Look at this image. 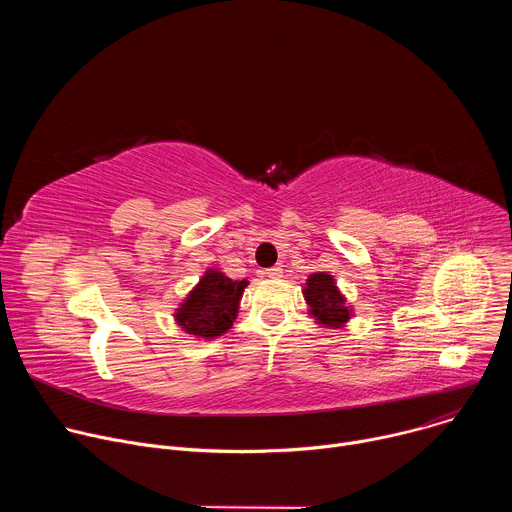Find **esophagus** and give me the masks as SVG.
I'll return each mask as SVG.
<instances>
[{"label":"esophagus","mask_w":512,"mask_h":512,"mask_svg":"<svg viewBox=\"0 0 512 512\" xmlns=\"http://www.w3.org/2000/svg\"><path fill=\"white\" fill-rule=\"evenodd\" d=\"M283 275V269L281 267H271V269H265V277L269 279H279Z\"/></svg>","instance_id":"obj_1"}]
</instances>
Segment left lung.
<instances>
[{
	"instance_id": "left-lung-1",
	"label": "left lung",
	"mask_w": 512,
	"mask_h": 512,
	"mask_svg": "<svg viewBox=\"0 0 512 512\" xmlns=\"http://www.w3.org/2000/svg\"><path fill=\"white\" fill-rule=\"evenodd\" d=\"M304 298L310 306L308 312L318 320V324L326 328H342L352 316V310L346 306V300L338 291L334 277L324 271L312 273L308 277Z\"/></svg>"
}]
</instances>
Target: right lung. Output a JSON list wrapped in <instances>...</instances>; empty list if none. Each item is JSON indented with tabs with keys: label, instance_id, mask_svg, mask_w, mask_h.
Here are the masks:
<instances>
[{
	"label": "right lung",
	"instance_id": "add662e5",
	"mask_svg": "<svg viewBox=\"0 0 512 512\" xmlns=\"http://www.w3.org/2000/svg\"><path fill=\"white\" fill-rule=\"evenodd\" d=\"M245 287L247 279L233 281L221 271L208 269L174 314L178 326L206 340L225 334L237 318Z\"/></svg>",
	"mask_w": 512,
	"mask_h": 512
}]
</instances>
